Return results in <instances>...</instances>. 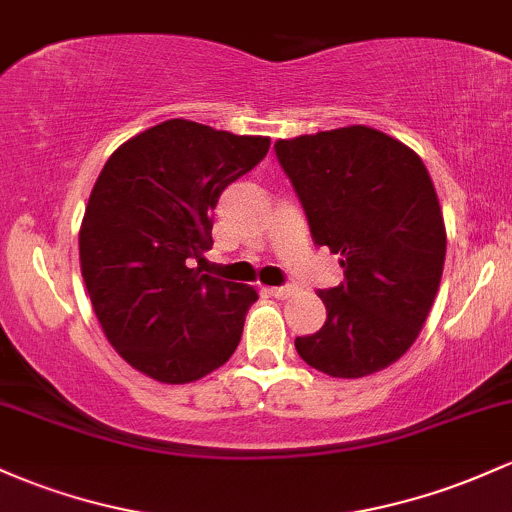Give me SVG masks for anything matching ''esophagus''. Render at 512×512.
I'll list each match as a JSON object with an SVG mask.
<instances>
[{
	"label": "esophagus",
	"mask_w": 512,
	"mask_h": 512,
	"mask_svg": "<svg viewBox=\"0 0 512 512\" xmlns=\"http://www.w3.org/2000/svg\"><path fill=\"white\" fill-rule=\"evenodd\" d=\"M294 291L296 286H272V289H267V294L274 296V299H289Z\"/></svg>",
	"instance_id": "esophagus-1"
}]
</instances>
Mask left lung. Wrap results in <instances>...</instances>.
I'll return each instance as SVG.
<instances>
[{
  "label": "left lung",
  "mask_w": 512,
  "mask_h": 512,
  "mask_svg": "<svg viewBox=\"0 0 512 512\" xmlns=\"http://www.w3.org/2000/svg\"><path fill=\"white\" fill-rule=\"evenodd\" d=\"M316 245L340 255L345 282L320 289L323 328L296 338L318 372L359 379L401 359L420 335L445 267L447 233L423 160L369 126L277 140Z\"/></svg>",
  "instance_id": "8db88e82"
}]
</instances>
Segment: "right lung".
<instances>
[{
	"mask_svg": "<svg viewBox=\"0 0 512 512\" xmlns=\"http://www.w3.org/2000/svg\"><path fill=\"white\" fill-rule=\"evenodd\" d=\"M267 150L265 136L172 119L106 160L82 218V277L106 340L150 379L189 384L238 347L257 291L189 260L213 245L218 196Z\"/></svg>",
	"mask_w": 512,
	"mask_h": 512,
	"instance_id": "add662e5",
	"label": "right lung"
}]
</instances>
